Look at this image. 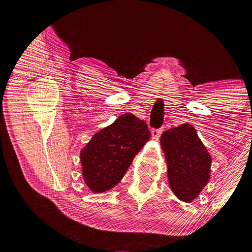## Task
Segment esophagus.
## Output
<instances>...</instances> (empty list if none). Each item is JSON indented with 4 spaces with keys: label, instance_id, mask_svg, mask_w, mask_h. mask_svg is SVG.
<instances>
[{
    "label": "esophagus",
    "instance_id": "34e87169",
    "mask_svg": "<svg viewBox=\"0 0 252 252\" xmlns=\"http://www.w3.org/2000/svg\"><path fill=\"white\" fill-rule=\"evenodd\" d=\"M163 132V127H161V128H158V129H152L151 130V134H152V136H154L155 139H158V136L161 135V133Z\"/></svg>",
    "mask_w": 252,
    "mask_h": 252
}]
</instances>
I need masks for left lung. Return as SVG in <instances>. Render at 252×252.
<instances>
[{
	"mask_svg": "<svg viewBox=\"0 0 252 252\" xmlns=\"http://www.w3.org/2000/svg\"><path fill=\"white\" fill-rule=\"evenodd\" d=\"M161 145L168 166V180L180 200L191 202L199 195L210 177L211 158L188 124L174 126L161 136Z\"/></svg>",
	"mask_w": 252,
	"mask_h": 252,
	"instance_id": "obj_1",
	"label": "left lung"
}]
</instances>
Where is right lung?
I'll return each mask as SVG.
<instances>
[{
	"label": "right lung",
	"instance_id": "1",
	"mask_svg": "<svg viewBox=\"0 0 252 252\" xmlns=\"http://www.w3.org/2000/svg\"><path fill=\"white\" fill-rule=\"evenodd\" d=\"M150 134L147 124L131 113L123 114L95 133L81 152L87 186L94 192L116 186Z\"/></svg>",
	"mask_w": 252,
	"mask_h": 252
}]
</instances>
